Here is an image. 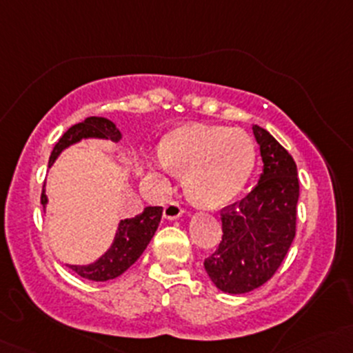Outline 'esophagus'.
I'll use <instances>...</instances> for the list:
<instances>
[{
  "label": "esophagus",
  "mask_w": 353,
  "mask_h": 353,
  "mask_svg": "<svg viewBox=\"0 0 353 353\" xmlns=\"http://www.w3.org/2000/svg\"><path fill=\"white\" fill-rule=\"evenodd\" d=\"M181 215H183V208H181L179 203L169 201L165 205V208H163V216L167 220H177Z\"/></svg>",
  "instance_id": "34e87169"
}]
</instances>
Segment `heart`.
<instances>
[{
  "instance_id": "heart-1",
  "label": "heart",
  "mask_w": 353,
  "mask_h": 353,
  "mask_svg": "<svg viewBox=\"0 0 353 353\" xmlns=\"http://www.w3.org/2000/svg\"><path fill=\"white\" fill-rule=\"evenodd\" d=\"M160 165L186 172L184 190L203 208H222L239 196L256 165V147L243 130L183 124L160 145Z\"/></svg>"
}]
</instances>
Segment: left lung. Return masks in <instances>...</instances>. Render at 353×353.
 Wrapping results in <instances>:
<instances>
[{
    "instance_id": "1",
    "label": "left lung",
    "mask_w": 353,
    "mask_h": 353,
    "mask_svg": "<svg viewBox=\"0 0 353 353\" xmlns=\"http://www.w3.org/2000/svg\"><path fill=\"white\" fill-rule=\"evenodd\" d=\"M252 133L263 172L248 196L222 210V241L205 259L210 280L225 294H248L268 282L295 237L297 165L268 131L254 124Z\"/></svg>"
}]
</instances>
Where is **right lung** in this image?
I'll return each instance as SVG.
<instances>
[{"mask_svg": "<svg viewBox=\"0 0 353 353\" xmlns=\"http://www.w3.org/2000/svg\"><path fill=\"white\" fill-rule=\"evenodd\" d=\"M87 138H101V140L119 141L123 138L121 131L117 130L116 124L108 117L92 116L87 117L81 123L74 124L70 130L59 138L56 147L52 148L51 157H49V167L56 162L63 150H66L71 145L78 143ZM42 206L48 205V196H46V184L42 188L41 194ZM160 219H162V206H147L140 215L133 219H124L117 223L116 236H114L112 244L104 254L95 259L90 265H68L77 275L83 279L92 280V282H108V280L117 279L123 275L147 249L150 244L152 237L155 236V230L159 227Z\"/></svg>", "mask_w": 353, "mask_h": 353, "instance_id": "obj_1", "label": "right lung"}]
</instances>
